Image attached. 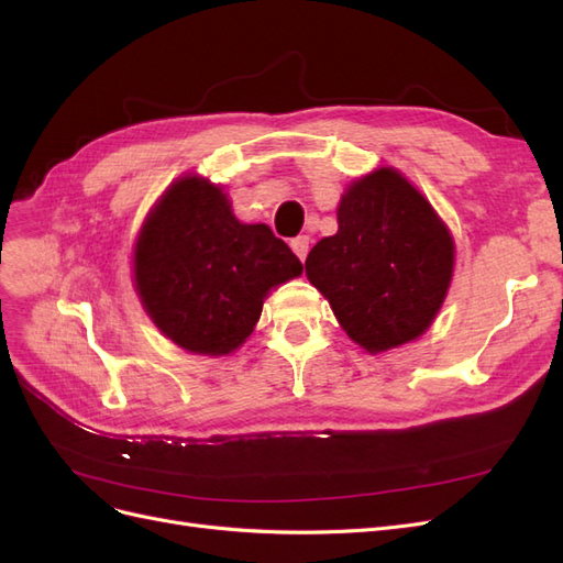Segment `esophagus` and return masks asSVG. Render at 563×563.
Listing matches in <instances>:
<instances>
[{"label": "esophagus", "instance_id": "1", "mask_svg": "<svg viewBox=\"0 0 563 563\" xmlns=\"http://www.w3.org/2000/svg\"><path fill=\"white\" fill-rule=\"evenodd\" d=\"M291 249H294V253L298 255L300 261H305V258H308V251H310V236L308 234L296 236V240L291 242Z\"/></svg>", "mask_w": 563, "mask_h": 563}]
</instances>
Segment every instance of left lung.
Masks as SVG:
<instances>
[{"mask_svg": "<svg viewBox=\"0 0 563 563\" xmlns=\"http://www.w3.org/2000/svg\"><path fill=\"white\" fill-rule=\"evenodd\" d=\"M449 228L397 168L354 180L338 203V232L314 244L305 275L343 331L378 354L430 329L453 277Z\"/></svg>", "mask_w": 563, "mask_h": 563, "instance_id": "8db88e82", "label": "left lung"}]
</instances>
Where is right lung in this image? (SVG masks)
<instances>
[{
  "mask_svg": "<svg viewBox=\"0 0 563 563\" xmlns=\"http://www.w3.org/2000/svg\"><path fill=\"white\" fill-rule=\"evenodd\" d=\"M300 272L267 225L240 223L223 190L199 176L168 187L133 249L135 291L150 319L183 350L207 356L240 347L269 288Z\"/></svg>",
  "mask_w": 563,
  "mask_h": 563,
  "instance_id": "obj_1",
  "label": "right lung"
}]
</instances>
